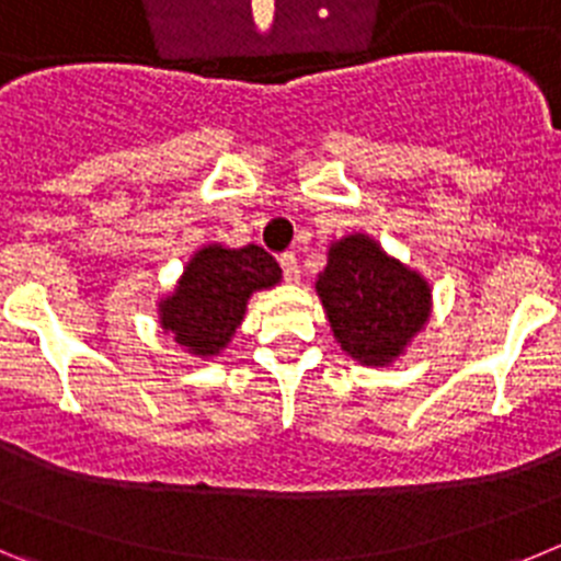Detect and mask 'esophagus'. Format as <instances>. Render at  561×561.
<instances>
[{
    "label": "esophagus",
    "instance_id": "1",
    "mask_svg": "<svg viewBox=\"0 0 561 561\" xmlns=\"http://www.w3.org/2000/svg\"><path fill=\"white\" fill-rule=\"evenodd\" d=\"M277 261H280V270H284L286 280H289V284H297V280H300V266H297L295 252H284Z\"/></svg>",
    "mask_w": 561,
    "mask_h": 561
}]
</instances>
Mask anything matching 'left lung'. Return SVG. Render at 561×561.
I'll return each instance as SVG.
<instances>
[{
    "label": "left lung",
    "mask_w": 561,
    "mask_h": 561,
    "mask_svg": "<svg viewBox=\"0 0 561 561\" xmlns=\"http://www.w3.org/2000/svg\"><path fill=\"white\" fill-rule=\"evenodd\" d=\"M317 297L340 348L359 365H393L433 314V289L421 272L354 232L329 247Z\"/></svg>",
    "instance_id": "left-lung-1"
}]
</instances>
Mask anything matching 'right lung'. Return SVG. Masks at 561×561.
Here are the masks:
<instances>
[{"mask_svg": "<svg viewBox=\"0 0 561 561\" xmlns=\"http://www.w3.org/2000/svg\"><path fill=\"white\" fill-rule=\"evenodd\" d=\"M280 284V266L270 252L247 244L232 250L205 244L191 255L171 295L157 306L160 325L193 356H219L244 323L247 300Z\"/></svg>", "mask_w": 561, "mask_h": 561, "instance_id": "add662e5", "label": "right lung"}]
</instances>
